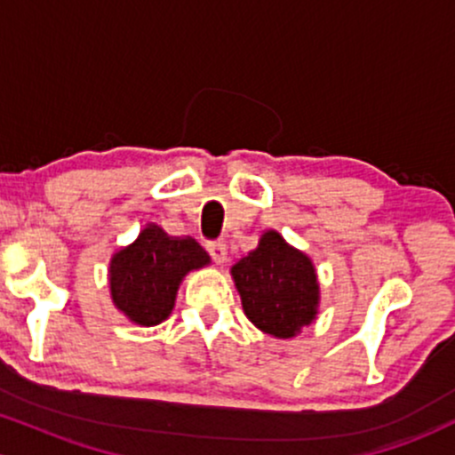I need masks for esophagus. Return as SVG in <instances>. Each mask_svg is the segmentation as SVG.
Instances as JSON below:
<instances>
[{"mask_svg": "<svg viewBox=\"0 0 455 455\" xmlns=\"http://www.w3.org/2000/svg\"><path fill=\"white\" fill-rule=\"evenodd\" d=\"M207 252H210V257L216 260V263H224V259H227V243L210 242L207 243Z\"/></svg>", "mask_w": 455, "mask_h": 455, "instance_id": "1", "label": "esophagus"}]
</instances>
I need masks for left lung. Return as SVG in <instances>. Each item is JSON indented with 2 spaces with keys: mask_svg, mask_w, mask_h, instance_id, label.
Segmentation results:
<instances>
[{
  "mask_svg": "<svg viewBox=\"0 0 455 455\" xmlns=\"http://www.w3.org/2000/svg\"><path fill=\"white\" fill-rule=\"evenodd\" d=\"M243 312L260 331L293 338L316 316L318 282L312 260L291 248L280 233L267 231L231 269Z\"/></svg>",
  "mask_w": 455,
  "mask_h": 455,
  "instance_id": "left-lung-1",
  "label": "left lung"
}]
</instances>
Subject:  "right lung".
Wrapping results in <instances>:
<instances>
[{
  "label": "right lung",
  "mask_w": 455,
  "mask_h": 455,
  "mask_svg": "<svg viewBox=\"0 0 455 455\" xmlns=\"http://www.w3.org/2000/svg\"><path fill=\"white\" fill-rule=\"evenodd\" d=\"M207 263L210 257L195 239L169 237L149 224L111 260L113 304L137 325H158L173 310L181 278Z\"/></svg>",
  "instance_id": "add662e5"
}]
</instances>
